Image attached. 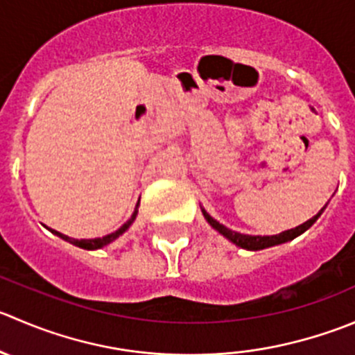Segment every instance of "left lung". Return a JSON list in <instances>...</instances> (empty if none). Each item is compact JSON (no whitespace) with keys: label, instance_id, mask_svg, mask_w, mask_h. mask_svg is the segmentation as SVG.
<instances>
[{"label":"left lung","instance_id":"left-lung-1","mask_svg":"<svg viewBox=\"0 0 355 355\" xmlns=\"http://www.w3.org/2000/svg\"><path fill=\"white\" fill-rule=\"evenodd\" d=\"M324 205L321 209H319L318 213H315L312 218H309L307 222H304L302 225L295 227V229H288L284 230V232H279V234H274V236H250V234H241V232H236V230L229 229V227H225L223 223L216 222L215 218H213L211 215H209L208 211H206L205 208L201 206V211H202V216L206 218V222L209 223V225L213 227V229L216 230L218 234H222L225 239H229L230 243H234L236 246L243 248V250H250V251H258V250H265V248H270V246H277V244H283V243H288V241H293L295 237H298L300 234H304L305 230L311 229L312 225L315 223V220L319 218V216L322 215V211L326 209Z\"/></svg>","mask_w":355,"mask_h":355}]
</instances>
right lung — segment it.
Masks as SVG:
<instances>
[{
    "label": "right lung",
    "mask_w": 355,
    "mask_h": 355,
    "mask_svg": "<svg viewBox=\"0 0 355 355\" xmlns=\"http://www.w3.org/2000/svg\"><path fill=\"white\" fill-rule=\"evenodd\" d=\"M139 201H140V199H139ZM137 215H139V202H137V206H135V211L132 213V216H130V218L126 220V222L123 223V225L119 227L118 230H114V232L107 234V236H102V237H94V239H72V237L65 236V234H62V232H57V230H53V229H50V230H51V232L55 234V236H58V237H60V239L67 241V243L74 244V246H78V248H83V250H101V248L107 246L109 243H112V241H114V239H118L119 236H123V234H125L126 230L130 229V225H132V223L135 222Z\"/></svg>",
    "instance_id": "right-lung-1"
}]
</instances>
